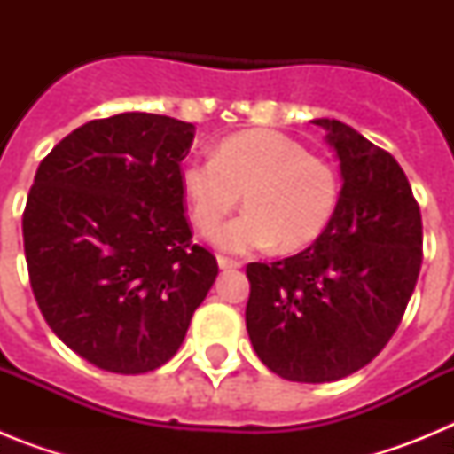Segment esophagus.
I'll return each instance as SVG.
<instances>
[{"instance_id":"34e87169","label":"esophagus","mask_w":454,"mask_h":454,"mask_svg":"<svg viewBox=\"0 0 454 454\" xmlns=\"http://www.w3.org/2000/svg\"><path fill=\"white\" fill-rule=\"evenodd\" d=\"M218 266L220 270H236V268H240L243 263L234 262V259H227V256H218Z\"/></svg>"}]
</instances>
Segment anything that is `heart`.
<instances>
[{"mask_svg": "<svg viewBox=\"0 0 454 454\" xmlns=\"http://www.w3.org/2000/svg\"><path fill=\"white\" fill-rule=\"evenodd\" d=\"M192 224L214 231L239 207L246 214L215 231L224 252H279L311 246L339 204V175L330 161L309 154L291 136L250 129L220 140L214 159H188L179 170Z\"/></svg>", "mask_w": 454, "mask_h": 454, "instance_id": "obj_1", "label": "heart"}]
</instances>
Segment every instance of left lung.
Returning a JSON list of instances; mask_svg holds the SVG:
<instances>
[{
  "label": "left lung",
  "mask_w": 454,
  "mask_h": 454,
  "mask_svg": "<svg viewBox=\"0 0 454 454\" xmlns=\"http://www.w3.org/2000/svg\"><path fill=\"white\" fill-rule=\"evenodd\" d=\"M311 122L340 163L339 204L314 246L246 268V325L272 372L320 384L371 364L398 330L423 263V223L388 152L339 120Z\"/></svg>",
  "instance_id": "1"
}]
</instances>
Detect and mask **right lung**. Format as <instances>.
Returning a JSON list of instances; mask_svg holds the SVG:
<instances>
[{"label": "right lung", "mask_w": 454, "mask_h": 454, "mask_svg": "<svg viewBox=\"0 0 454 454\" xmlns=\"http://www.w3.org/2000/svg\"><path fill=\"white\" fill-rule=\"evenodd\" d=\"M191 122L90 120L40 161L22 215L35 302L70 350L140 375L170 362L218 275L191 243L179 170Z\"/></svg>", "instance_id": "add662e5"}]
</instances>
